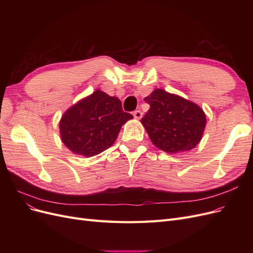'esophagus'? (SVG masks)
Wrapping results in <instances>:
<instances>
[{
    "mask_svg": "<svg viewBox=\"0 0 253 253\" xmlns=\"http://www.w3.org/2000/svg\"><path fill=\"white\" fill-rule=\"evenodd\" d=\"M133 115H134L135 119H140L142 117V113L140 111H135Z\"/></svg>",
    "mask_w": 253,
    "mask_h": 253,
    "instance_id": "obj_1",
    "label": "esophagus"
}]
</instances>
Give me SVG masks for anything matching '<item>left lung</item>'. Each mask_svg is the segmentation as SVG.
Wrapping results in <instances>:
<instances>
[{
  "mask_svg": "<svg viewBox=\"0 0 253 253\" xmlns=\"http://www.w3.org/2000/svg\"><path fill=\"white\" fill-rule=\"evenodd\" d=\"M144 101L150 104V110L141 124L155 147L175 154L200 143L207 124L200 105L162 88L153 90Z\"/></svg>",
  "mask_w": 253,
  "mask_h": 253,
  "instance_id": "obj_1",
  "label": "left lung"
}]
</instances>
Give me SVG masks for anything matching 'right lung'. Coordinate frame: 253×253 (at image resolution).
I'll return each instance as SVG.
<instances>
[{"mask_svg": "<svg viewBox=\"0 0 253 253\" xmlns=\"http://www.w3.org/2000/svg\"><path fill=\"white\" fill-rule=\"evenodd\" d=\"M121 101L97 89L66 110L61 117V140L76 155L91 157L109 149L121 126L131 120Z\"/></svg>", "mask_w": 253, "mask_h": 253, "instance_id": "right-lung-1", "label": "right lung"}]
</instances>
